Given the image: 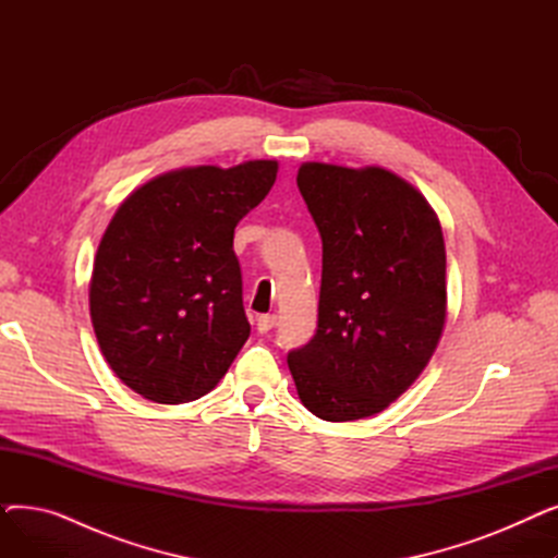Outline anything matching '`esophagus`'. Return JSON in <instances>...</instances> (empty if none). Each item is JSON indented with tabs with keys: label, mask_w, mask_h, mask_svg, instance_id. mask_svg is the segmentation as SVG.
I'll return each instance as SVG.
<instances>
[{
	"label": "esophagus",
	"mask_w": 558,
	"mask_h": 558,
	"mask_svg": "<svg viewBox=\"0 0 558 558\" xmlns=\"http://www.w3.org/2000/svg\"><path fill=\"white\" fill-rule=\"evenodd\" d=\"M276 326V314H259L257 316V332L267 335Z\"/></svg>",
	"instance_id": "obj_1"
}]
</instances>
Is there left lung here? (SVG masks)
Instances as JSON below:
<instances>
[{
    "label": "left lung",
    "instance_id": "8db88e82",
    "mask_svg": "<svg viewBox=\"0 0 558 558\" xmlns=\"http://www.w3.org/2000/svg\"><path fill=\"white\" fill-rule=\"evenodd\" d=\"M296 183L324 242V274L316 335L287 364L314 416L368 418L416 383L441 341V221L385 167L303 162Z\"/></svg>",
    "mask_w": 558,
    "mask_h": 558
}]
</instances>
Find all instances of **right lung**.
Listing matches in <instances>:
<instances>
[{"label": "right lung", "mask_w": 558, "mask_h": 558, "mask_svg": "<svg viewBox=\"0 0 558 558\" xmlns=\"http://www.w3.org/2000/svg\"><path fill=\"white\" fill-rule=\"evenodd\" d=\"M278 160L181 167L112 215L90 278L93 328L112 373L146 400L210 393L251 335L234 226L269 194Z\"/></svg>", "instance_id": "1"}]
</instances>
